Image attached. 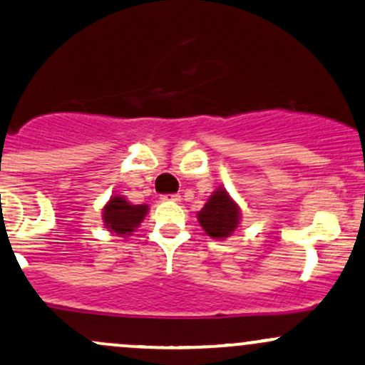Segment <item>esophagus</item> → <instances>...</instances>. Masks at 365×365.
Here are the masks:
<instances>
[{
    "instance_id": "34e87169",
    "label": "esophagus",
    "mask_w": 365,
    "mask_h": 365,
    "mask_svg": "<svg viewBox=\"0 0 365 365\" xmlns=\"http://www.w3.org/2000/svg\"><path fill=\"white\" fill-rule=\"evenodd\" d=\"M163 201H173V202H178L180 201V199H182V197H180V194H166V195H163Z\"/></svg>"
}]
</instances>
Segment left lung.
Listing matches in <instances>:
<instances>
[{
  "label": "left lung",
  "mask_w": 365,
  "mask_h": 365,
  "mask_svg": "<svg viewBox=\"0 0 365 365\" xmlns=\"http://www.w3.org/2000/svg\"><path fill=\"white\" fill-rule=\"evenodd\" d=\"M199 223L206 234L213 239H225L234 234L241 220V210L232 201L225 189L213 192L197 215Z\"/></svg>",
  "instance_id": "left-lung-1"
}]
</instances>
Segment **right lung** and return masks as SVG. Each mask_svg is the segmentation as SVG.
Here are the masks:
<instances>
[{"label": "right lung", "instance_id": "right-lung-1", "mask_svg": "<svg viewBox=\"0 0 365 365\" xmlns=\"http://www.w3.org/2000/svg\"><path fill=\"white\" fill-rule=\"evenodd\" d=\"M147 204H130L123 195H114L103 207V223L112 234L124 237L130 235L145 218Z\"/></svg>", "mask_w": 365, "mask_h": 365}]
</instances>
